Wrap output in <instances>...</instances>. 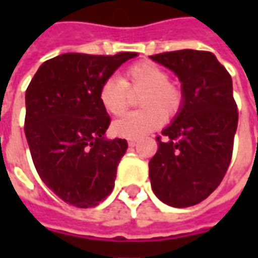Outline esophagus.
Listing matches in <instances>:
<instances>
[{
    "label": "esophagus",
    "instance_id": "obj_1",
    "mask_svg": "<svg viewBox=\"0 0 258 258\" xmlns=\"http://www.w3.org/2000/svg\"><path fill=\"white\" fill-rule=\"evenodd\" d=\"M127 145H129V146H136V145H138V141H136V139H129V141H127Z\"/></svg>",
    "mask_w": 258,
    "mask_h": 258
}]
</instances>
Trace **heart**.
<instances>
[{
    "label": "heart",
    "instance_id": "b5f03b06",
    "mask_svg": "<svg viewBox=\"0 0 258 258\" xmlns=\"http://www.w3.org/2000/svg\"><path fill=\"white\" fill-rule=\"evenodd\" d=\"M142 109L124 114L113 123V132L122 138L136 139L158 129L165 116L172 117L182 107V90L169 82L168 73L152 61L129 66L122 79H106L99 90V100L109 114L120 116L127 109L129 92H139Z\"/></svg>",
    "mask_w": 258,
    "mask_h": 258
}]
</instances>
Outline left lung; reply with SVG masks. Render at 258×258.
I'll return each mask as SVG.
<instances>
[{"mask_svg": "<svg viewBox=\"0 0 258 258\" xmlns=\"http://www.w3.org/2000/svg\"><path fill=\"white\" fill-rule=\"evenodd\" d=\"M151 58L178 76L183 94L178 116L156 138L151 185L171 207L197 205L217 189L231 162L238 123L233 80L210 51L178 50Z\"/></svg>", "mask_w": 258, "mask_h": 258, "instance_id": "8db88e82", "label": "left lung"}]
</instances>
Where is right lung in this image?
<instances>
[{"label":"right lung","instance_id":"add662e5","mask_svg":"<svg viewBox=\"0 0 258 258\" xmlns=\"http://www.w3.org/2000/svg\"><path fill=\"white\" fill-rule=\"evenodd\" d=\"M136 55L60 54L40 66L27 87L24 132L33 162L43 182L69 205L96 207L113 189L127 142L104 138L110 117L99 90Z\"/></svg>","mask_w":258,"mask_h":258}]
</instances>
